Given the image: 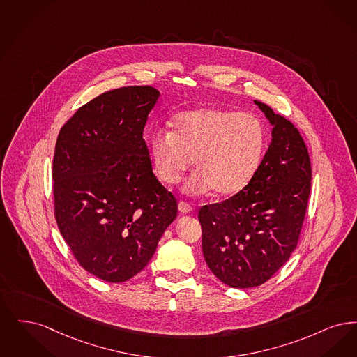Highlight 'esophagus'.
Instances as JSON below:
<instances>
[{
	"instance_id": "34e87169",
	"label": "esophagus",
	"mask_w": 357,
	"mask_h": 357,
	"mask_svg": "<svg viewBox=\"0 0 357 357\" xmlns=\"http://www.w3.org/2000/svg\"><path fill=\"white\" fill-rule=\"evenodd\" d=\"M178 211H180L181 213H190V212L193 211V206H192L189 202L180 200V202H178Z\"/></svg>"
}]
</instances>
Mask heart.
Masks as SVG:
<instances>
[{
  "instance_id": "b5f03b06",
  "label": "heart",
  "mask_w": 357,
  "mask_h": 357,
  "mask_svg": "<svg viewBox=\"0 0 357 357\" xmlns=\"http://www.w3.org/2000/svg\"><path fill=\"white\" fill-rule=\"evenodd\" d=\"M173 129H157L149 142L152 167L165 185L181 181L195 162L186 183L190 195L213 189L231 196L248 185L261 165L268 132L263 120L250 112L197 108L173 120Z\"/></svg>"
}]
</instances>
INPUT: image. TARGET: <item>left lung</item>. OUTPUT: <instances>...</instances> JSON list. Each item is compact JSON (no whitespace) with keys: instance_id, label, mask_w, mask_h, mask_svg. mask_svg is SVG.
I'll return each mask as SVG.
<instances>
[{"instance_id":"left-lung-1","label":"left lung","mask_w":357,"mask_h":357,"mask_svg":"<svg viewBox=\"0 0 357 357\" xmlns=\"http://www.w3.org/2000/svg\"><path fill=\"white\" fill-rule=\"evenodd\" d=\"M255 102L273 125L260 168L238 193L199 211L204 259L232 288L261 285L288 261L310 199V158L300 132L268 105Z\"/></svg>"}]
</instances>
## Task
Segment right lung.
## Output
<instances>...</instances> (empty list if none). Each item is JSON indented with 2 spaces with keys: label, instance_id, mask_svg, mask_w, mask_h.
I'll use <instances>...</instances> for the list:
<instances>
[{
  "label": "right lung",
  "instance_id": "obj_1",
  "mask_svg": "<svg viewBox=\"0 0 357 357\" xmlns=\"http://www.w3.org/2000/svg\"><path fill=\"white\" fill-rule=\"evenodd\" d=\"M158 91L123 86L89 101L63 124L53 155L54 218L78 264L123 282L149 263L177 216L142 139Z\"/></svg>",
  "mask_w": 357,
  "mask_h": 357
}]
</instances>
